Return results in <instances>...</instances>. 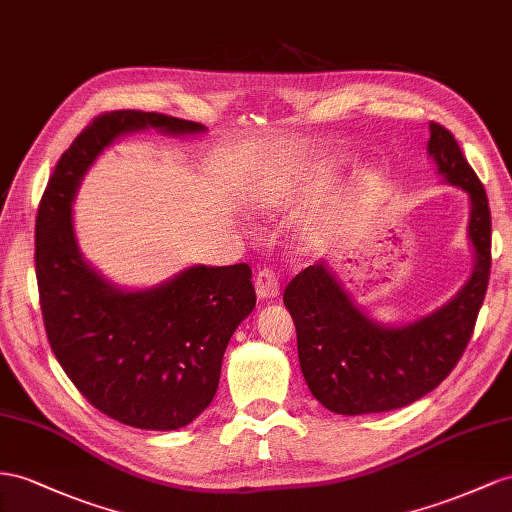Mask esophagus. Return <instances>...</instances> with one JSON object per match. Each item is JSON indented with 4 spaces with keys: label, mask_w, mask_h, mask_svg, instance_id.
<instances>
[{
    "label": "esophagus",
    "mask_w": 512,
    "mask_h": 512,
    "mask_svg": "<svg viewBox=\"0 0 512 512\" xmlns=\"http://www.w3.org/2000/svg\"><path fill=\"white\" fill-rule=\"evenodd\" d=\"M255 292H257V298H261V300H270L279 294V279H277V274H274V270L261 268L257 272Z\"/></svg>",
    "instance_id": "1"
}]
</instances>
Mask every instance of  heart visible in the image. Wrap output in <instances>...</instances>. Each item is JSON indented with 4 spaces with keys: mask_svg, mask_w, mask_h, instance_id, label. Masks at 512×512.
I'll use <instances>...</instances> for the list:
<instances>
[{
    "mask_svg": "<svg viewBox=\"0 0 512 512\" xmlns=\"http://www.w3.org/2000/svg\"><path fill=\"white\" fill-rule=\"evenodd\" d=\"M277 196H279L277 181H261L259 186L253 190V203L257 207H268L277 201Z\"/></svg>",
    "mask_w": 512,
    "mask_h": 512,
    "instance_id": "1",
    "label": "heart"
}]
</instances>
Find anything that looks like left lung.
Returning a JSON list of instances; mask_svg holds the SVG:
<instances>
[{
    "mask_svg": "<svg viewBox=\"0 0 512 512\" xmlns=\"http://www.w3.org/2000/svg\"><path fill=\"white\" fill-rule=\"evenodd\" d=\"M428 155L471 203L467 235L476 264L448 305L413 324L381 326L352 303L326 261L298 272L285 287L300 370L313 398L333 413H383L424 398L448 378L474 333L491 277L489 199L450 129L430 123Z\"/></svg>",
    "mask_w": 512,
    "mask_h": 512,
    "instance_id": "left-lung-1",
    "label": "left lung"
}]
</instances>
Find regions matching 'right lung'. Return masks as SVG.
Wrapping results in <instances>:
<instances>
[{
  "mask_svg": "<svg viewBox=\"0 0 512 512\" xmlns=\"http://www.w3.org/2000/svg\"><path fill=\"white\" fill-rule=\"evenodd\" d=\"M199 134L201 123L142 110L103 112L62 153L36 214V281L49 346L82 396L116 422L177 430L214 400L222 355L255 309L248 264L194 266L125 292L90 268L71 203L97 155L140 129Z\"/></svg>",
  "mask_w": 512,
  "mask_h": 512,
  "instance_id": "add662e5",
  "label": "right lung"
}]
</instances>
